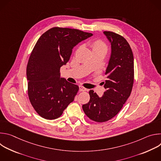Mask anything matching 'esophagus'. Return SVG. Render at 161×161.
<instances>
[{"mask_svg":"<svg viewBox=\"0 0 161 161\" xmlns=\"http://www.w3.org/2000/svg\"><path fill=\"white\" fill-rule=\"evenodd\" d=\"M79 90H80V92H84V91H86L87 90L86 88H85V87H83L82 86H79Z\"/></svg>","mask_w":161,"mask_h":161,"instance_id":"esophagus-1","label":"esophagus"}]
</instances>
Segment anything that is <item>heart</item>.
Returning <instances> with one entry per match:
<instances>
[{
	"label": "heart",
	"instance_id": "1",
	"mask_svg": "<svg viewBox=\"0 0 161 161\" xmlns=\"http://www.w3.org/2000/svg\"><path fill=\"white\" fill-rule=\"evenodd\" d=\"M90 47L93 52H103L106 54L108 51L106 44L100 39H97L92 42L90 43Z\"/></svg>",
	"mask_w": 161,
	"mask_h": 161
}]
</instances>
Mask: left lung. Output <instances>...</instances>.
Wrapping results in <instances>:
<instances>
[{
  "mask_svg": "<svg viewBox=\"0 0 161 161\" xmlns=\"http://www.w3.org/2000/svg\"><path fill=\"white\" fill-rule=\"evenodd\" d=\"M111 44V55L106 68V91L99 97L90 90V101L82 106L86 115L97 122H106L122 108L130 95L134 83V57L130 45L119 34L104 31Z\"/></svg>",
  "mask_w": 161,
  "mask_h": 161,
  "instance_id": "obj_1",
  "label": "left lung"
}]
</instances>
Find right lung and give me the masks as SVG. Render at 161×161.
<instances>
[{
  "mask_svg": "<svg viewBox=\"0 0 161 161\" xmlns=\"http://www.w3.org/2000/svg\"><path fill=\"white\" fill-rule=\"evenodd\" d=\"M93 34L78 29L53 27L37 40L27 67L28 95L33 108L47 120L60 117L72 103L79 87L60 78V69L73 48Z\"/></svg>",
  "mask_w": 161,
  "mask_h": 161,
  "instance_id": "obj_1",
  "label": "right lung"
}]
</instances>
